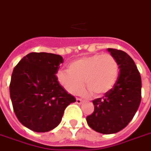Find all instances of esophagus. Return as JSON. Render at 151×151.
Instances as JSON below:
<instances>
[{
    "instance_id": "esophagus-1",
    "label": "esophagus",
    "mask_w": 151,
    "mask_h": 151,
    "mask_svg": "<svg viewBox=\"0 0 151 151\" xmlns=\"http://www.w3.org/2000/svg\"><path fill=\"white\" fill-rule=\"evenodd\" d=\"M82 102H83V101H82L81 99H79V98H77V99H76V103H78V104H79V105H81Z\"/></svg>"
}]
</instances>
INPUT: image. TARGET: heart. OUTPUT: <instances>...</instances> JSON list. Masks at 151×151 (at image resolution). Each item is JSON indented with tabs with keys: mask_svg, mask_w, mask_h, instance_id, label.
<instances>
[{
	"mask_svg": "<svg viewBox=\"0 0 151 151\" xmlns=\"http://www.w3.org/2000/svg\"><path fill=\"white\" fill-rule=\"evenodd\" d=\"M119 65L110 54H93L71 61L67 70H59V84L72 95L80 93L83 83L86 86L81 94L84 96H102L113 88L119 76Z\"/></svg>",
	"mask_w": 151,
	"mask_h": 151,
	"instance_id": "1",
	"label": "heart"
}]
</instances>
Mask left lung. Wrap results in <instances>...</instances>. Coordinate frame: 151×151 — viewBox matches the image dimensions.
<instances>
[{
    "mask_svg": "<svg viewBox=\"0 0 151 151\" xmlns=\"http://www.w3.org/2000/svg\"><path fill=\"white\" fill-rule=\"evenodd\" d=\"M108 51L118 63V79L105 96L92 101L95 110L87 116L88 126L103 134L118 133L127 127L141 101V77L133 59L122 50Z\"/></svg>",
    "mask_w": 151,
    "mask_h": 151,
    "instance_id": "left-lung-1",
    "label": "left lung"
}]
</instances>
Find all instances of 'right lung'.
I'll use <instances>...</instances> for the list:
<instances>
[{
    "label": "right lung",
    "mask_w": 151,
    "mask_h": 151,
    "mask_svg": "<svg viewBox=\"0 0 151 151\" xmlns=\"http://www.w3.org/2000/svg\"><path fill=\"white\" fill-rule=\"evenodd\" d=\"M63 63L60 55L31 52L13 70L9 89L14 113L23 126L34 132L56 128L65 109L76 101L56 79Z\"/></svg>",
    "instance_id": "obj_1"
}]
</instances>
